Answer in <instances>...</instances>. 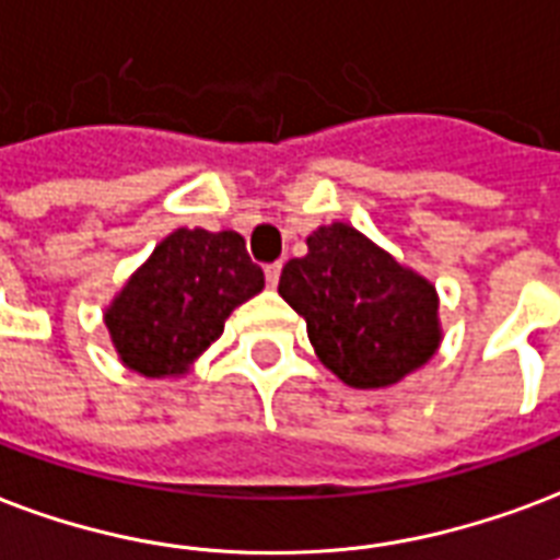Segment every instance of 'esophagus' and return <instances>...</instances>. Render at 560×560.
I'll list each match as a JSON object with an SVG mask.
<instances>
[{
    "instance_id": "obj_1",
    "label": "esophagus",
    "mask_w": 560,
    "mask_h": 560,
    "mask_svg": "<svg viewBox=\"0 0 560 560\" xmlns=\"http://www.w3.org/2000/svg\"><path fill=\"white\" fill-rule=\"evenodd\" d=\"M264 276H267V284H270V288H276V284H279V276H281V264L279 261L267 264V270H264Z\"/></svg>"
}]
</instances>
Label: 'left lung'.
Here are the masks:
<instances>
[{
	"label": "left lung",
	"mask_w": 560,
	"mask_h": 560,
	"mask_svg": "<svg viewBox=\"0 0 560 560\" xmlns=\"http://www.w3.org/2000/svg\"><path fill=\"white\" fill-rule=\"evenodd\" d=\"M279 293L308 323L317 358L349 387H387L441 347L438 290L347 223L319 225Z\"/></svg>",
	"instance_id": "1"
}]
</instances>
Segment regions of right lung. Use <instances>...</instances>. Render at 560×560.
<instances>
[{"mask_svg":"<svg viewBox=\"0 0 560 560\" xmlns=\"http://www.w3.org/2000/svg\"><path fill=\"white\" fill-rule=\"evenodd\" d=\"M261 290L264 270L241 234L176 229L119 290L105 326L128 370L182 375L223 335L229 314Z\"/></svg>","mask_w":560,"mask_h":560,"instance_id":"1","label":"right lung"}]
</instances>
